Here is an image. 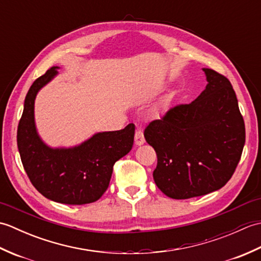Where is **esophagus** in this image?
<instances>
[{
  "label": "esophagus",
  "mask_w": 261,
  "mask_h": 261,
  "mask_svg": "<svg viewBox=\"0 0 261 261\" xmlns=\"http://www.w3.org/2000/svg\"><path fill=\"white\" fill-rule=\"evenodd\" d=\"M135 141L137 146H141L145 143V137H143V132L142 130H137L136 135H135Z\"/></svg>",
  "instance_id": "obj_1"
}]
</instances>
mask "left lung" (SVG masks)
<instances>
[{"label":"left lung","instance_id":"left-lung-1","mask_svg":"<svg viewBox=\"0 0 261 261\" xmlns=\"http://www.w3.org/2000/svg\"><path fill=\"white\" fill-rule=\"evenodd\" d=\"M207 85L190 104L169 109L145 129L157 153L153 179L175 199L202 196L223 187L240 162L245 121L230 81L203 68Z\"/></svg>","mask_w":261,"mask_h":261}]
</instances>
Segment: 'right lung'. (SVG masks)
Returning a JSON list of instances; mask_svg holds the SVG:
<instances>
[{"mask_svg": "<svg viewBox=\"0 0 261 261\" xmlns=\"http://www.w3.org/2000/svg\"><path fill=\"white\" fill-rule=\"evenodd\" d=\"M54 66L31 85L18 125V149L25 173L36 190L51 201L82 205L97 201L108 190L115 162L134 146L135 124L98 132L73 148H50L35 123L37 93L58 74Z\"/></svg>", "mask_w": 261, "mask_h": 261, "instance_id": "obj_1", "label": "right lung"}]
</instances>
